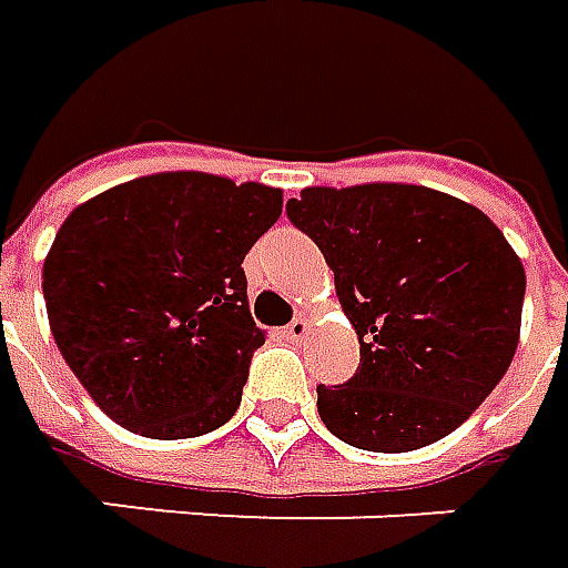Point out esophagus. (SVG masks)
<instances>
[{"label": "esophagus", "mask_w": 568, "mask_h": 568, "mask_svg": "<svg viewBox=\"0 0 568 568\" xmlns=\"http://www.w3.org/2000/svg\"><path fill=\"white\" fill-rule=\"evenodd\" d=\"M283 333H285V338H288V342H301V338L307 335V320H304V316H295V320H292V323L285 326Z\"/></svg>", "instance_id": "1"}]
</instances>
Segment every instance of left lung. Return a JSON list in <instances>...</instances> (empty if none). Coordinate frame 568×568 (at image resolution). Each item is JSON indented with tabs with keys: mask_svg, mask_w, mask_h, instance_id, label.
Here are the masks:
<instances>
[{
	"mask_svg": "<svg viewBox=\"0 0 568 568\" xmlns=\"http://www.w3.org/2000/svg\"><path fill=\"white\" fill-rule=\"evenodd\" d=\"M335 273L361 338L316 410L345 445L404 454L445 438L495 392L519 345L526 270L478 207L404 183L311 186L285 204Z\"/></svg>",
	"mask_w": 568,
	"mask_h": 568,
	"instance_id": "8db88e82",
	"label": "left lung"
}]
</instances>
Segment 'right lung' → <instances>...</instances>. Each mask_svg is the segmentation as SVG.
I'll return each mask as SVG.
<instances>
[{
    "label": "right lung",
    "mask_w": 568,
    "mask_h": 568,
    "mask_svg": "<svg viewBox=\"0 0 568 568\" xmlns=\"http://www.w3.org/2000/svg\"><path fill=\"white\" fill-rule=\"evenodd\" d=\"M283 192L176 171L73 207L42 264L61 357L118 426L195 438L235 414L264 333L242 261Z\"/></svg>",
    "instance_id": "1"
}]
</instances>
